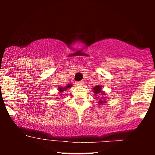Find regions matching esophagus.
Returning <instances> with one entry per match:
<instances>
[{
	"mask_svg": "<svg viewBox=\"0 0 155 155\" xmlns=\"http://www.w3.org/2000/svg\"><path fill=\"white\" fill-rule=\"evenodd\" d=\"M76 85H79V86H81V85L84 84V81H77V82H76Z\"/></svg>",
	"mask_w": 155,
	"mask_h": 155,
	"instance_id": "1",
	"label": "esophagus"
}]
</instances>
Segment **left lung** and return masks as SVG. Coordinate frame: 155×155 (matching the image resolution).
Listing matches in <instances>:
<instances>
[{
	"mask_svg": "<svg viewBox=\"0 0 155 155\" xmlns=\"http://www.w3.org/2000/svg\"><path fill=\"white\" fill-rule=\"evenodd\" d=\"M93 90H94V93L95 94V95H97V94H103V95H105V93L103 91H101V87L99 86V85H97V86H95V87L93 88ZM99 104H104V103H106V101H99Z\"/></svg>",
	"mask_w": 155,
	"mask_h": 155,
	"instance_id": "left-lung-1",
	"label": "left lung"
}]
</instances>
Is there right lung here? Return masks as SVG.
Returning a JSON list of instances; mask_svg holds the SVG:
<instances>
[{"label":"right lung","mask_w":155,"mask_h":155,"mask_svg":"<svg viewBox=\"0 0 155 155\" xmlns=\"http://www.w3.org/2000/svg\"><path fill=\"white\" fill-rule=\"evenodd\" d=\"M72 87V85L71 84H68L66 87H65V88H63V87H59L58 88V90H59V93H62V92H63V91H65V90H67L68 88H71ZM60 95H63V94H60Z\"/></svg>","instance_id":"right-lung-1"}]
</instances>
